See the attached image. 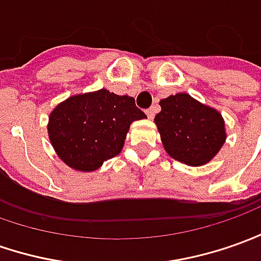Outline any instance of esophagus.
<instances>
[{
  "label": "esophagus",
  "mask_w": 261,
  "mask_h": 261,
  "mask_svg": "<svg viewBox=\"0 0 261 261\" xmlns=\"http://www.w3.org/2000/svg\"><path fill=\"white\" fill-rule=\"evenodd\" d=\"M157 110H159V108L155 107V106H154V107H151V108H148V110L145 111V113H147V117H148L150 120H153L154 116H155V113H157Z\"/></svg>",
  "instance_id": "1"
}]
</instances>
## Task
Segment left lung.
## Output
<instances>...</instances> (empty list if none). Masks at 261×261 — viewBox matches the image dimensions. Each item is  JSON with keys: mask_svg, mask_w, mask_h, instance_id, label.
<instances>
[{"mask_svg": "<svg viewBox=\"0 0 261 261\" xmlns=\"http://www.w3.org/2000/svg\"><path fill=\"white\" fill-rule=\"evenodd\" d=\"M154 121L170 157L187 166H204L226 141L224 120L217 110L178 93L160 101Z\"/></svg>", "mask_w": 261, "mask_h": 261, "instance_id": "8db88e82", "label": "left lung"}]
</instances>
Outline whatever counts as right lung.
<instances>
[{
	"label": "right lung",
	"mask_w": 261,
	"mask_h": 261,
	"mask_svg": "<svg viewBox=\"0 0 261 261\" xmlns=\"http://www.w3.org/2000/svg\"><path fill=\"white\" fill-rule=\"evenodd\" d=\"M145 118L133 97L106 88L72 95L48 120L49 141L58 157L79 171H94L120 154L130 124Z\"/></svg>",
	"instance_id": "1"
}]
</instances>
